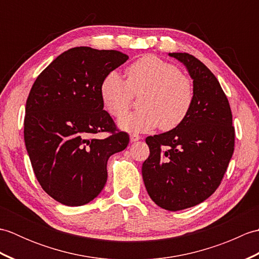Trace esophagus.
Instances as JSON below:
<instances>
[{
    "label": "esophagus",
    "mask_w": 259,
    "mask_h": 259,
    "mask_svg": "<svg viewBox=\"0 0 259 259\" xmlns=\"http://www.w3.org/2000/svg\"><path fill=\"white\" fill-rule=\"evenodd\" d=\"M141 139V137L138 134H133L130 136V141L131 142H136V141H139Z\"/></svg>",
    "instance_id": "esophagus-1"
}]
</instances>
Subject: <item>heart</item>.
Listing matches in <instances>:
<instances>
[{
  "instance_id": "heart-1",
  "label": "heart",
  "mask_w": 259,
  "mask_h": 259,
  "mask_svg": "<svg viewBox=\"0 0 259 259\" xmlns=\"http://www.w3.org/2000/svg\"><path fill=\"white\" fill-rule=\"evenodd\" d=\"M126 80L111 71L100 84L103 107L114 118L128 109L133 94L144 92L142 108L119 120L122 129L142 133L155 129L168 131L184 122L191 110L195 89L191 80L176 65L152 54L141 57L125 70Z\"/></svg>"
}]
</instances>
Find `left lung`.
<instances>
[{
	"mask_svg": "<svg viewBox=\"0 0 259 259\" xmlns=\"http://www.w3.org/2000/svg\"><path fill=\"white\" fill-rule=\"evenodd\" d=\"M169 56L194 80V104L177 128L147 137L150 155L142 178L159 207L177 211L206 200L221 185L234 153L235 128L228 99L211 71L189 53Z\"/></svg>",
	"mask_w": 259,
	"mask_h": 259,
	"instance_id": "8db88e82",
	"label": "left lung"
}]
</instances>
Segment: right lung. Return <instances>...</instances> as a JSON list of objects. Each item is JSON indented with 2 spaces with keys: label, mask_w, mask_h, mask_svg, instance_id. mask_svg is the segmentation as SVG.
<instances>
[{
  "label": "right lung",
  "mask_w": 259,
  "mask_h": 259,
  "mask_svg": "<svg viewBox=\"0 0 259 259\" xmlns=\"http://www.w3.org/2000/svg\"><path fill=\"white\" fill-rule=\"evenodd\" d=\"M129 57L115 50L72 48L38 74L25 106L24 141L42 189L65 206H82L107 183L109 157L129 135L103 110L100 84ZM110 135L104 140L93 137Z\"/></svg>",
  "instance_id": "obj_1"
}]
</instances>
